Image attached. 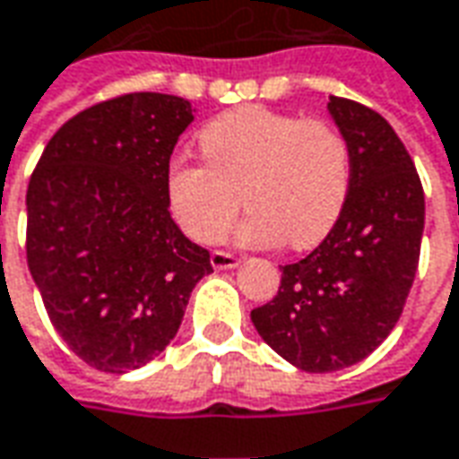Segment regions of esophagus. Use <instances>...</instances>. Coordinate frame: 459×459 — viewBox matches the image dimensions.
<instances>
[{
  "instance_id": "esophagus-1",
  "label": "esophagus",
  "mask_w": 459,
  "mask_h": 459,
  "mask_svg": "<svg viewBox=\"0 0 459 459\" xmlns=\"http://www.w3.org/2000/svg\"><path fill=\"white\" fill-rule=\"evenodd\" d=\"M238 264H241V261H238L233 254H229V251H213V254H211V266L218 271L236 269Z\"/></svg>"
}]
</instances>
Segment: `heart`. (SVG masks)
<instances>
[{"mask_svg":"<svg viewBox=\"0 0 459 459\" xmlns=\"http://www.w3.org/2000/svg\"><path fill=\"white\" fill-rule=\"evenodd\" d=\"M205 163L173 158L165 193L193 241H221L243 205L248 246L308 248L334 229L351 188V148L329 120L246 105L204 125Z\"/></svg>","mask_w":459,"mask_h":459,"instance_id":"b5f03b06","label":"heart"}]
</instances>
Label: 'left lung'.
<instances>
[{"label": "left lung", "mask_w": 459, "mask_h": 459, "mask_svg": "<svg viewBox=\"0 0 459 459\" xmlns=\"http://www.w3.org/2000/svg\"><path fill=\"white\" fill-rule=\"evenodd\" d=\"M351 148V188L326 238L281 266L279 294L251 311L255 332L304 372L369 357L400 321L425 230V190L412 158L379 112L329 98Z\"/></svg>", "instance_id": "8db88e82"}]
</instances>
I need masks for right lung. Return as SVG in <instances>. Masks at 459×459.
I'll list each match as a JSON object with an SVG mask.
<instances>
[{
  "label": "right lung",
  "mask_w": 459,
  "mask_h": 459,
  "mask_svg": "<svg viewBox=\"0 0 459 459\" xmlns=\"http://www.w3.org/2000/svg\"><path fill=\"white\" fill-rule=\"evenodd\" d=\"M188 100L133 92L87 108L47 143L27 188V264L65 344L100 372L163 351L211 254L168 211L165 170Z\"/></svg>",
  "instance_id": "1"
}]
</instances>
